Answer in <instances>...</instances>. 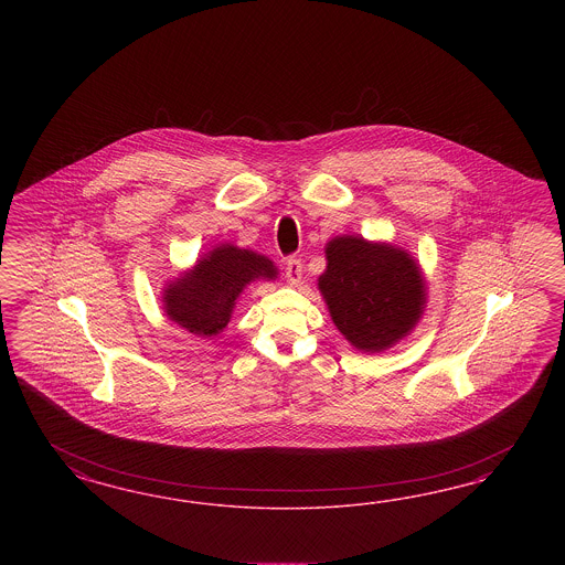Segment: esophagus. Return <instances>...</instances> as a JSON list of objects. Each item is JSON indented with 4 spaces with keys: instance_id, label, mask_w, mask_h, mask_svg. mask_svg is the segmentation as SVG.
<instances>
[{
    "instance_id": "34e87169",
    "label": "esophagus",
    "mask_w": 565,
    "mask_h": 565,
    "mask_svg": "<svg viewBox=\"0 0 565 565\" xmlns=\"http://www.w3.org/2000/svg\"><path fill=\"white\" fill-rule=\"evenodd\" d=\"M286 279L290 286H298L302 281V263L300 258H288L286 263Z\"/></svg>"
}]
</instances>
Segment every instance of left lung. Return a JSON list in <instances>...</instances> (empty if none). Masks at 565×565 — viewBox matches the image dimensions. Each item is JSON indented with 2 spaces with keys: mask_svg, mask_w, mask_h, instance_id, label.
Listing matches in <instances>:
<instances>
[{
  "mask_svg": "<svg viewBox=\"0 0 565 565\" xmlns=\"http://www.w3.org/2000/svg\"><path fill=\"white\" fill-rule=\"evenodd\" d=\"M326 258L317 286L352 348L379 354L411 335L425 315L428 288L406 248L345 234L327 242Z\"/></svg>",
  "mask_w": 565,
  "mask_h": 565,
  "instance_id": "obj_1",
  "label": "left lung"
}]
</instances>
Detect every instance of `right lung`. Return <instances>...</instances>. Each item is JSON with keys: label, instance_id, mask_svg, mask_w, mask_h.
Here are the masks:
<instances>
[{"label": "right lung", "instance_id": "obj_1", "mask_svg": "<svg viewBox=\"0 0 565 565\" xmlns=\"http://www.w3.org/2000/svg\"><path fill=\"white\" fill-rule=\"evenodd\" d=\"M277 275L271 258L225 242L166 284L163 312L192 335L213 338L230 323L246 286L260 279L275 281Z\"/></svg>", "mask_w": 565, "mask_h": 565}]
</instances>
